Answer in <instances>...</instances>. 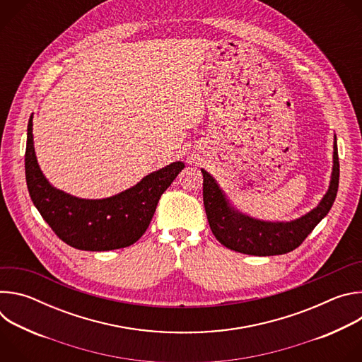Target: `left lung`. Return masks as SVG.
<instances>
[{"label":"left lung","mask_w":362,"mask_h":362,"mask_svg":"<svg viewBox=\"0 0 362 362\" xmlns=\"http://www.w3.org/2000/svg\"><path fill=\"white\" fill-rule=\"evenodd\" d=\"M202 175L206 216L212 233L223 246L253 256L284 255L298 247L332 208L339 183L337 137H334V166L328 192L315 209L291 222L259 221L240 214L229 203L216 180L204 169Z\"/></svg>","instance_id":"obj_1"}]
</instances>
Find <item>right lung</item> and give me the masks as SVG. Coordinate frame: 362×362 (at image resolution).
Instances as JSON below:
<instances>
[{"mask_svg": "<svg viewBox=\"0 0 362 362\" xmlns=\"http://www.w3.org/2000/svg\"><path fill=\"white\" fill-rule=\"evenodd\" d=\"M183 168L185 163L173 162L119 194L80 199L56 189L42 175L34 151L33 116L28 120L25 180L31 200L53 232L80 250H113L137 242L148 228L160 196Z\"/></svg>", "mask_w": 362, "mask_h": 362, "instance_id": "obj_1", "label": "right lung"}]
</instances>
